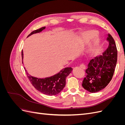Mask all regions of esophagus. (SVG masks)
<instances>
[{"label":"esophagus","instance_id":"obj_1","mask_svg":"<svg viewBox=\"0 0 125 125\" xmlns=\"http://www.w3.org/2000/svg\"><path fill=\"white\" fill-rule=\"evenodd\" d=\"M80 67L82 69H85V68H86L85 66L84 65H83V64H81V65H80Z\"/></svg>","mask_w":125,"mask_h":125}]
</instances>
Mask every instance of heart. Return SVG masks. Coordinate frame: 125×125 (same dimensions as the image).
Listing matches in <instances>:
<instances>
[{"mask_svg": "<svg viewBox=\"0 0 125 125\" xmlns=\"http://www.w3.org/2000/svg\"><path fill=\"white\" fill-rule=\"evenodd\" d=\"M95 31L93 30H87L82 33L81 35V41L83 43H86L92 38L91 42L87 47L86 52L89 54H92L96 50L100 43L99 37L95 34Z\"/></svg>", "mask_w": 125, "mask_h": 125, "instance_id": "heart-1", "label": "heart"}]
</instances>
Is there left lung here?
I'll list each match as a JSON object with an SVG mask.
<instances>
[{"instance_id":"1","label":"left lung","mask_w":125,"mask_h":125,"mask_svg":"<svg viewBox=\"0 0 125 125\" xmlns=\"http://www.w3.org/2000/svg\"><path fill=\"white\" fill-rule=\"evenodd\" d=\"M107 48L102 54L90 60L85 70L86 75L82 85L91 93L104 89L112 80L117 60V50L115 41L108 34Z\"/></svg>"}]
</instances>
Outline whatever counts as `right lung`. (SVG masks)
Wrapping results in <instances>:
<instances>
[{
    "label": "right lung",
    "mask_w": 125,
    "mask_h": 125,
    "mask_svg": "<svg viewBox=\"0 0 125 125\" xmlns=\"http://www.w3.org/2000/svg\"><path fill=\"white\" fill-rule=\"evenodd\" d=\"M45 26L32 32L28 37L33 34L40 33L45 29ZM22 59L23 63V52L22 51ZM25 71L28 78L33 86L40 92L47 95H55L59 93L66 85V78L72 71L71 67H67L60 70L58 73L52 76L45 78H38L30 75L25 68Z\"/></svg>",
    "instance_id": "right-lung-1"
}]
</instances>
